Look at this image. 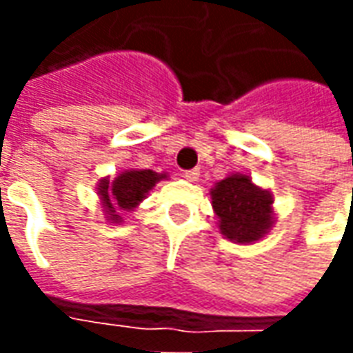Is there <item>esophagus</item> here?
<instances>
[{
  "mask_svg": "<svg viewBox=\"0 0 353 353\" xmlns=\"http://www.w3.org/2000/svg\"><path fill=\"white\" fill-rule=\"evenodd\" d=\"M200 176V170L199 168H192V170H185L183 177L185 179H189V181H196Z\"/></svg>",
  "mask_w": 353,
  "mask_h": 353,
  "instance_id": "1",
  "label": "esophagus"
}]
</instances>
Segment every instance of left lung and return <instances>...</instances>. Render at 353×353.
<instances>
[{
    "label": "left lung",
    "instance_id": "1",
    "mask_svg": "<svg viewBox=\"0 0 353 353\" xmlns=\"http://www.w3.org/2000/svg\"><path fill=\"white\" fill-rule=\"evenodd\" d=\"M212 204L219 229L232 242L250 244L259 240L272 225V199L244 174L230 176L215 185Z\"/></svg>",
    "mask_w": 353,
    "mask_h": 353
}]
</instances>
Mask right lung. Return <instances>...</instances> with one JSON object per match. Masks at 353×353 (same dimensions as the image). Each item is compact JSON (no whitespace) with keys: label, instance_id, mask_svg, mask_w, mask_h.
I'll return each mask as SVG.
<instances>
[{"label":"right lung","instance_id":"1","mask_svg":"<svg viewBox=\"0 0 353 353\" xmlns=\"http://www.w3.org/2000/svg\"><path fill=\"white\" fill-rule=\"evenodd\" d=\"M164 176L154 174L153 170H130L123 172L113 183L108 179L100 183V196L105 212L111 221H119V215L115 214V208L121 210H132L145 199V194L151 191V187L162 179Z\"/></svg>","mask_w":353,"mask_h":353}]
</instances>
